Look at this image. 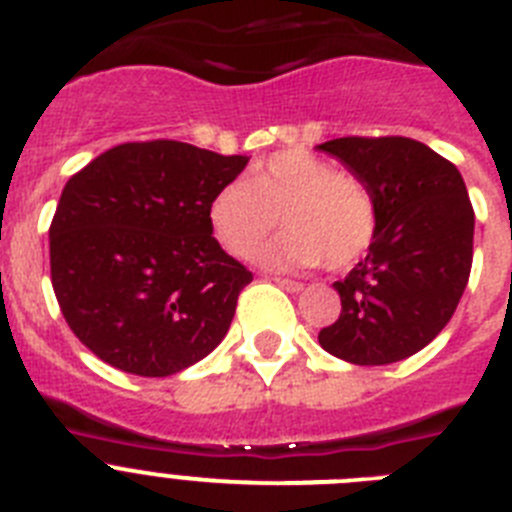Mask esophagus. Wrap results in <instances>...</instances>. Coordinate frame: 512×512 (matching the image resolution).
<instances>
[{"label":"esophagus","mask_w":512,"mask_h":512,"mask_svg":"<svg viewBox=\"0 0 512 512\" xmlns=\"http://www.w3.org/2000/svg\"><path fill=\"white\" fill-rule=\"evenodd\" d=\"M274 284H279L282 289H287V292H300L302 289V282H295V279H282V277H274Z\"/></svg>","instance_id":"obj_1"}]
</instances>
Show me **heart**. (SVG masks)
Returning a JSON list of instances; mask_svg holds the SVG:
<instances>
[{"label":"heart","instance_id":"heart-1","mask_svg":"<svg viewBox=\"0 0 512 512\" xmlns=\"http://www.w3.org/2000/svg\"><path fill=\"white\" fill-rule=\"evenodd\" d=\"M289 230L261 261L284 269L323 264L351 269L377 235V200L364 179L302 148L271 153L251 176L220 187L210 202V228L230 256H251L279 225Z\"/></svg>","mask_w":512,"mask_h":512}]
</instances>
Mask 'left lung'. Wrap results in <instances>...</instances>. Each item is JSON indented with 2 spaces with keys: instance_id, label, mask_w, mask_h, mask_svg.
Returning <instances> with one entry per match:
<instances>
[{
  "instance_id": "1",
  "label": "left lung",
  "mask_w": 512,
  "mask_h": 512,
  "mask_svg": "<svg viewBox=\"0 0 512 512\" xmlns=\"http://www.w3.org/2000/svg\"><path fill=\"white\" fill-rule=\"evenodd\" d=\"M377 200V235L333 282L341 315L318 333L328 354L379 366L418 354L446 328L472 271L474 210L459 169L413 138L320 143Z\"/></svg>"
}]
</instances>
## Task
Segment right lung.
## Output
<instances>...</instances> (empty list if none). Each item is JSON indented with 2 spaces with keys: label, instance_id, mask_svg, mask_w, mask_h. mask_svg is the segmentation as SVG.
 <instances>
[{
  "label": "right lung",
  "instance_id": "obj_1",
  "mask_svg": "<svg viewBox=\"0 0 512 512\" xmlns=\"http://www.w3.org/2000/svg\"><path fill=\"white\" fill-rule=\"evenodd\" d=\"M246 156L146 140L66 182L51 223L63 318L104 364L169 377L223 341L251 271L212 238L210 202Z\"/></svg>",
  "mask_w": 512,
  "mask_h": 512
}]
</instances>
